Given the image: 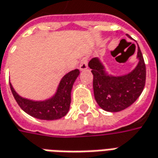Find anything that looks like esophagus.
I'll list each match as a JSON object with an SVG mask.
<instances>
[{
    "label": "esophagus",
    "mask_w": 158,
    "mask_h": 158,
    "mask_svg": "<svg viewBox=\"0 0 158 158\" xmlns=\"http://www.w3.org/2000/svg\"><path fill=\"white\" fill-rule=\"evenodd\" d=\"M88 68V60L87 58H83L82 60H80V64H79V69L81 71H85Z\"/></svg>",
    "instance_id": "obj_1"
}]
</instances>
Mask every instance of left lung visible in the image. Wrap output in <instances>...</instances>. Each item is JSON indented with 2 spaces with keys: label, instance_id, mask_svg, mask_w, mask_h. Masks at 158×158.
I'll return each instance as SVG.
<instances>
[{
  "label": "left lung",
  "instance_id": "8db88e82",
  "mask_svg": "<svg viewBox=\"0 0 158 158\" xmlns=\"http://www.w3.org/2000/svg\"><path fill=\"white\" fill-rule=\"evenodd\" d=\"M127 37H131L127 35ZM137 58L139 63L133 71L121 76L108 74L98 58L89 61L93 74V90L98 104L103 110L119 112L128 108L136 101L144 90L146 70L139 45Z\"/></svg>",
  "mask_w": 158,
  "mask_h": 158
}]
</instances>
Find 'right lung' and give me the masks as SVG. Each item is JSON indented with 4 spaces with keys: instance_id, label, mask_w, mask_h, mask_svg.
Here are the masks:
<instances>
[{
    "instance_id": "obj_1",
    "label": "right lung",
    "mask_w": 158,
    "mask_h": 158,
    "mask_svg": "<svg viewBox=\"0 0 158 158\" xmlns=\"http://www.w3.org/2000/svg\"><path fill=\"white\" fill-rule=\"evenodd\" d=\"M79 74V69L67 73L60 80L55 96L44 101H32L22 98L14 90L12 84L9 85L16 102L25 113L40 120L53 121L68 114L71 103L72 88Z\"/></svg>"
}]
</instances>
